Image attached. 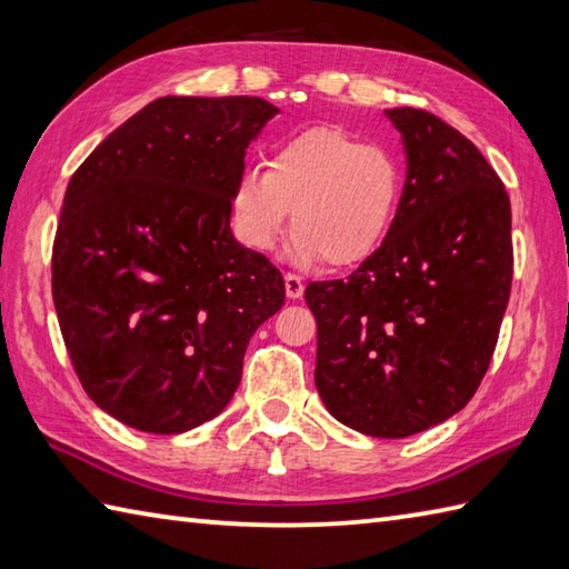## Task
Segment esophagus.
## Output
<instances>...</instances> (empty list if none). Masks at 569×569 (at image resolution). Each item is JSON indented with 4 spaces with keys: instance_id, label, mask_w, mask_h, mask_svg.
I'll use <instances>...</instances> for the list:
<instances>
[{
    "instance_id": "obj_1",
    "label": "esophagus",
    "mask_w": 569,
    "mask_h": 569,
    "mask_svg": "<svg viewBox=\"0 0 569 569\" xmlns=\"http://www.w3.org/2000/svg\"><path fill=\"white\" fill-rule=\"evenodd\" d=\"M284 292L289 299H301V295H305V282H301L299 274H284Z\"/></svg>"
}]
</instances>
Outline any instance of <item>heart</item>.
Masks as SVG:
<instances>
[{"label": "heart", "instance_id": "heart-1", "mask_svg": "<svg viewBox=\"0 0 569 569\" xmlns=\"http://www.w3.org/2000/svg\"><path fill=\"white\" fill-rule=\"evenodd\" d=\"M264 167L242 169L230 196L248 248L272 252L289 213L297 230L289 254L299 264L356 268L390 238L405 177L386 147L339 127H311L274 144Z\"/></svg>", "mask_w": 569, "mask_h": 569}]
</instances>
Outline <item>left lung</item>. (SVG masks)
I'll list each match as a JSON object with an SVG mask.
<instances>
[{
  "instance_id": "obj_1",
  "label": "left lung",
  "mask_w": 569,
  "mask_h": 569,
  "mask_svg": "<svg viewBox=\"0 0 569 569\" xmlns=\"http://www.w3.org/2000/svg\"><path fill=\"white\" fill-rule=\"evenodd\" d=\"M408 154L390 238L349 280L311 282L317 390L351 430L400 439L449 420L489 370L513 280L511 201L467 137L386 110Z\"/></svg>"
}]
</instances>
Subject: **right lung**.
<instances>
[{
    "label": "right lung",
    "instance_id": "right-lung-1",
    "mask_svg": "<svg viewBox=\"0 0 569 569\" xmlns=\"http://www.w3.org/2000/svg\"><path fill=\"white\" fill-rule=\"evenodd\" d=\"M280 112L250 96H167L68 181L53 305L90 400L134 430L181 435L223 412L284 280L230 230L246 152Z\"/></svg>",
    "mask_w": 569,
    "mask_h": 569
}]
</instances>
